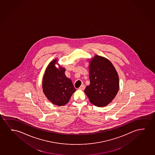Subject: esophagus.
Segmentation results:
<instances>
[{"mask_svg":"<svg viewBox=\"0 0 155 155\" xmlns=\"http://www.w3.org/2000/svg\"><path fill=\"white\" fill-rule=\"evenodd\" d=\"M85 85H81V87H79V89L81 90H83L85 89Z\"/></svg>","mask_w":155,"mask_h":155,"instance_id":"obj_1","label":"esophagus"}]
</instances>
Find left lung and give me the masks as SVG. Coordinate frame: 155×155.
<instances>
[{
    "instance_id": "obj_1",
    "label": "left lung",
    "mask_w": 155,
    "mask_h": 155,
    "mask_svg": "<svg viewBox=\"0 0 155 155\" xmlns=\"http://www.w3.org/2000/svg\"><path fill=\"white\" fill-rule=\"evenodd\" d=\"M90 84L84 92L90 102L98 107L111 103L119 90L117 72L109 59L97 54L89 61Z\"/></svg>"
}]
</instances>
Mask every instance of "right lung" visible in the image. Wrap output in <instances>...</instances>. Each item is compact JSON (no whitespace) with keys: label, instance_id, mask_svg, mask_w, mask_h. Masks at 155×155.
<instances>
[{"label":"right lung","instance_id":"1","mask_svg":"<svg viewBox=\"0 0 155 155\" xmlns=\"http://www.w3.org/2000/svg\"><path fill=\"white\" fill-rule=\"evenodd\" d=\"M56 64L57 59L55 58L46 68L42 80V89L51 103L61 106L68 103L76 89L71 80L66 76L65 68L60 65L56 68Z\"/></svg>","mask_w":155,"mask_h":155}]
</instances>
